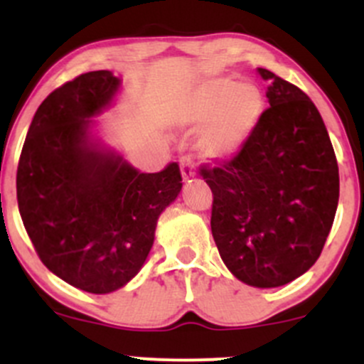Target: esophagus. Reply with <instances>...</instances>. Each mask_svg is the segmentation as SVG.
Returning <instances> with one entry per match:
<instances>
[{"label":"esophagus","instance_id":"obj_1","mask_svg":"<svg viewBox=\"0 0 364 364\" xmlns=\"http://www.w3.org/2000/svg\"><path fill=\"white\" fill-rule=\"evenodd\" d=\"M179 167H181V176L185 181H188V179H192L193 176H196V168H193L192 161H190L188 159H181Z\"/></svg>","mask_w":364,"mask_h":364}]
</instances>
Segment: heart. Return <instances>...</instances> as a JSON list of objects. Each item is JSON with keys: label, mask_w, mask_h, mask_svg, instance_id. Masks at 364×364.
Wrapping results in <instances>:
<instances>
[{"label": "heart", "mask_w": 364, "mask_h": 364, "mask_svg": "<svg viewBox=\"0 0 364 364\" xmlns=\"http://www.w3.org/2000/svg\"><path fill=\"white\" fill-rule=\"evenodd\" d=\"M266 109L262 91L252 82L211 77L192 84L176 100L171 123L197 128V153L208 161H223L241 151Z\"/></svg>", "instance_id": "obj_1"}]
</instances>
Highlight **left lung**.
<instances>
[{"label": "left lung", "instance_id": "8db88e82", "mask_svg": "<svg viewBox=\"0 0 364 364\" xmlns=\"http://www.w3.org/2000/svg\"><path fill=\"white\" fill-rule=\"evenodd\" d=\"M257 72L271 107L232 160L200 174L213 192L211 232L227 269L252 287L273 289L317 262L340 176L314 102L269 70Z\"/></svg>", "mask_w": 364, "mask_h": 364}]
</instances>
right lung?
Instances as JSON below:
<instances>
[{
    "instance_id": "obj_1",
    "label": "right lung",
    "mask_w": 364,
    "mask_h": 364,
    "mask_svg": "<svg viewBox=\"0 0 364 364\" xmlns=\"http://www.w3.org/2000/svg\"><path fill=\"white\" fill-rule=\"evenodd\" d=\"M121 79L109 70L54 90L33 116L17 167V203L40 260L91 294L123 289L141 271L156 222L181 192L178 164L146 174L97 134Z\"/></svg>"
}]
</instances>
